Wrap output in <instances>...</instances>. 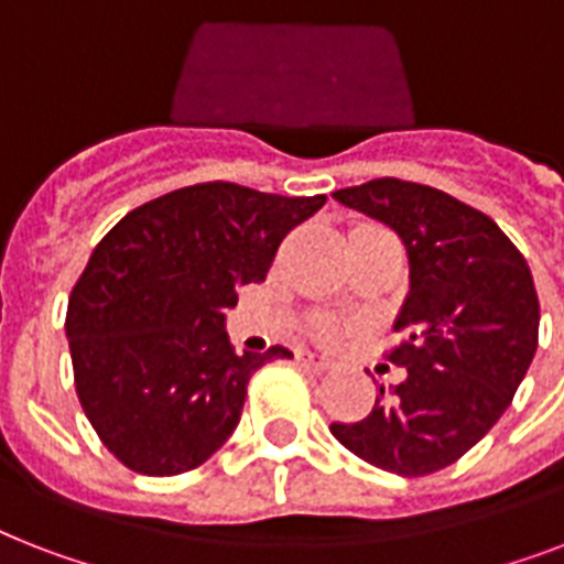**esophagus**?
I'll return each mask as SVG.
<instances>
[{
  "mask_svg": "<svg viewBox=\"0 0 564 564\" xmlns=\"http://www.w3.org/2000/svg\"><path fill=\"white\" fill-rule=\"evenodd\" d=\"M299 362L301 366H307L310 371H327L330 366H334V362L327 360V357H322V354H310V351H301Z\"/></svg>",
  "mask_w": 564,
  "mask_h": 564,
  "instance_id": "34e87169",
  "label": "esophagus"
}]
</instances>
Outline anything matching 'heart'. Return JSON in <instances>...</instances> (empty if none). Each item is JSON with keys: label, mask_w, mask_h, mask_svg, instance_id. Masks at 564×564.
Segmentation results:
<instances>
[{"label": "heart", "mask_w": 564, "mask_h": 564, "mask_svg": "<svg viewBox=\"0 0 564 564\" xmlns=\"http://www.w3.org/2000/svg\"><path fill=\"white\" fill-rule=\"evenodd\" d=\"M318 334H322V336H334V327H322V330H318Z\"/></svg>", "instance_id": "b5f03b06"}]
</instances>
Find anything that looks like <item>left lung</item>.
<instances>
[{
	"instance_id": "left-lung-1",
	"label": "left lung",
	"mask_w": 564,
	"mask_h": 564,
	"mask_svg": "<svg viewBox=\"0 0 564 564\" xmlns=\"http://www.w3.org/2000/svg\"><path fill=\"white\" fill-rule=\"evenodd\" d=\"M386 221L410 254V292L386 360L406 377L354 424H330L375 468L424 477L468 454L516 398L539 345V295L524 254L454 195L401 178L336 189Z\"/></svg>"
}]
</instances>
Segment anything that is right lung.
<instances>
[{"instance_id": "1", "label": "right lung", "mask_w": 564, "mask_h": 564, "mask_svg": "<svg viewBox=\"0 0 564 564\" xmlns=\"http://www.w3.org/2000/svg\"><path fill=\"white\" fill-rule=\"evenodd\" d=\"M325 202L207 181L140 204L101 237L69 295L66 339L84 415L126 468H198L239 424L251 375L292 357L281 345L234 351L225 310Z\"/></svg>"}]
</instances>
